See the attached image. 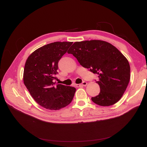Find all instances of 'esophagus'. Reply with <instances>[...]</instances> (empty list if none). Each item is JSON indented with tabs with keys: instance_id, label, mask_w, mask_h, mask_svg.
<instances>
[{
	"instance_id": "obj_1",
	"label": "esophagus",
	"mask_w": 147,
	"mask_h": 147,
	"mask_svg": "<svg viewBox=\"0 0 147 147\" xmlns=\"http://www.w3.org/2000/svg\"><path fill=\"white\" fill-rule=\"evenodd\" d=\"M86 85H87V82H83L82 83H81V84H77L76 86H77V87H79V86H86Z\"/></svg>"
}]
</instances>
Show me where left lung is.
<instances>
[{"instance_id":"obj_1","label":"left lung","mask_w":147,"mask_h":147,"mask_svg":"<svg viewBox=\"0 0 147 147\" xmlns=\"http://www.w3.org/2000/svg\"><path fill=\"white\" fill-rule=\"evenodd\" d=\"M68 53L73 54L80 64L98 74V95L92 97L94 103L110 106L118 102L127 88L130 78L127 59L111 44L102 40L76 42Z\"/></svg>"}]
</instances>
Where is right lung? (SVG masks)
<instances>
[{
  "mask_svg": "<svg viewBox=\"0 0 147 147\" xmlns=\"http://www.w3.org/2000/svg\"><path fill=\"white\" fill-rule=\"evenodd\" d=\"M73 44L56 42L37 49L28 57L23 80L35 101L51 110L67 106L73 99L76 88L61 84L56 86L58 62Z\"/></svg>",
  "mask_w": 147,
  "mask_h": 147,
  "instance_id": "right-lung-1",
  "label": "right lung"
}]
</instances>
